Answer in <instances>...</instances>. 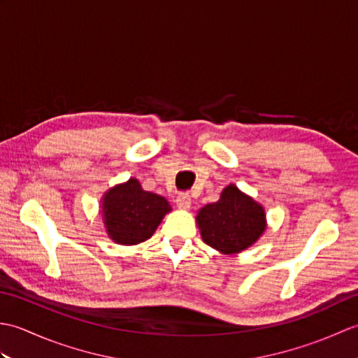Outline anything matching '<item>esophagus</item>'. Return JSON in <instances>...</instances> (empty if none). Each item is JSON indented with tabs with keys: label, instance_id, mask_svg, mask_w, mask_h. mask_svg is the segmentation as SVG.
<instances>
[{
	"label": "esophagus",
	"instance_id": "34e87169",
	"mask_svg": "<svg viewBox=\"0 0 358 358\" xmlns=\"http://www.w3.org/2000/svg\"><path fill=\"white\" fill-rule=\"evenodd\" d=\"M177 206L180 209H189L191 208V195H189L187 192H181L177 195Z\"/></svg>",
	"mask_w": 358,
	"mask_h": 358
}]
</instances>
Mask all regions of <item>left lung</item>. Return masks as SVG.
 Segmentation results:
<instances>
[{"label": "left lung", "instance_id": "obj_1", "mask_svg": "<svg viewBox=\"0 0 358 358\" xmlns=\"http://www.w3.org/2000/svg\"><path fill=\"white\" fill-rule=\"evenodd\" d=\"M195 220L203 241L224 255L240 254L255 245L268 227L263 204L234 183L223 189L218 201L196 212Z\"/></svg>", "mask_w": 358, "mask_h": 358}]
</instances>
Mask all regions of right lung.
<instances>
[{
	"label": "right lung",
	"instance_id": "add662e5",
	"mask_svg": "<svg viewBox=\"0 0 358 358\" xmlns=\"http://www.w3.org/2000/svg\"><path fill=\"white\" fill-rule=\"evenodd\" d=\"M172 206L164 196L148 192L136 178L108 189L100 214L108 237L117 245L132 246L149 240Z\"/></svg>",
	"mask_w": 358,
	"mask_h": 358
}]
</instances>
